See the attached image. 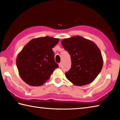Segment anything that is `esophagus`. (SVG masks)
Here are the masks:
<instances>
[{
	"instance_id": "esophagus-1",
	"label": "esophagus",
	"mask_w": 120,
	"mask_h": 120,
	"mask_svg": "<svg viewBox=\"0 0 120 120\" xmlns=\"http://www.w3.org/2000/svg\"><path fill=\"white\" fill-rule=\"evenodd\" d=\"M61 66H62V62H60V63H59V67L60 68Z\"/></svg>"
}]
</instances>
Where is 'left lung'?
<instances>
[{
	"mask_svg": "<svg viewBox=\"0 0 120 120\" xmlns=\"http://www.w3.org/2000/svg\"><path fill=\"white\" fill-rule=\"evenodd\" d=\"M63 47L71 56V67L66 78L76 86H84L94 81L102 69L101 50L92 41L76 35L61 41Z\"/></svg>",
	"mask_w": 120,
	"mask_h": 120,
	"instance_id": "8db88e82",
	"label": "left lung"
}]
</instances>
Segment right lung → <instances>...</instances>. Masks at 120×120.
Wrapping results in <instances>:
<instances>
[{
	"label": "right lung",
	"mask_w": 120,
	"mask_h": 120,
	"mask_svg": "<svg viewBox=\"0 0 120 120\" xmlns=\"http://www.w3.org/2000/svg\"><path fill=\"white\" fill-rule=\"evenodd\" d=\"M59 38L50 36L31 40L17 56L16 66L19 76L32 86H40L49 79L58 64L54 61L52 48Z\"/></svg>",
	"instance_id": "1"
}]
</instances>
